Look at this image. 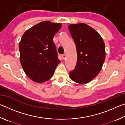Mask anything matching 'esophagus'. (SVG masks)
<instances>
[{
	"label": "esophagus",
	"mask_w": 125,
	"mask_h": 125,
	"mask_svg": "<svg viewBox=\"0 0 125 125\" xmlns=\"http://www.w3.org/2000/svg\"><path fill=\"white\" fill-rule=\"evenodd\" d=\"M66 55H65V54H63L62 56V59L63 60H64L65 58H66Z\"/></svg>",
	"instance_id": "34e87169"
}]
</instances>
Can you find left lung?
<instances>
[{
    "label": "left lung",
    "mask_w": 125,
    "mask_h": 125,
    "mask_svg": "<svg viewBox=\"0 0 125 125\" xmlns=\"http://www.w3.org/2000/svg\"><path fill=\"white\" fill-rule=\"evenodd\" d=\"M68 29L77 52L75 68L69 76L78 84L89 83L98 75L105 61L104 42L95 30L84 23L71 24Z\"/></svg>",
    "instance_id": "1"
}]
</instances>
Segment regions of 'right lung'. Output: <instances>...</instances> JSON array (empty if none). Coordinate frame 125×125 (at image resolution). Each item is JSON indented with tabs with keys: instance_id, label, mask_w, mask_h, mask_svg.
<instances>
[{
	"instance_id": "right-lung-1",
	"label": "right lung",
	"mask_w": 125,
	"mask_h": 125,
	"mask_svg": "<svg viewBox=\"0 0 125 125\" xmlns=\"http://www.w3.org/2000/svg\"><path fill=\"white\" fill-rule=\"evenodd\" d=\"M61 26V23L44 21L23 34L19 45L20 61L25 74L32 81H47L60 63L53 38Z\"/></svg>"
}]
</instances>
